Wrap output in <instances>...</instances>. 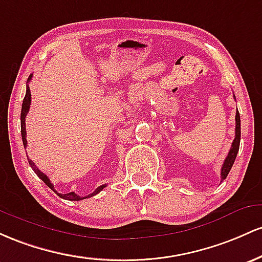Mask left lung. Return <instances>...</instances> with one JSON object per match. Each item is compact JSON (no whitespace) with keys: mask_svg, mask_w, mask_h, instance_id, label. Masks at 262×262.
I'll list each match as a JSON object with an SVG mask.
<instances>
[{"mask_svg":"<svg viewBox=\"0 0 262 262\" xmlns=\"http://www.w3.org/2000/svg\"><path fill=\"white\" fill-rule=\"evenodd\" d=\"M235 98V96H234ZM235 139L231 143L230 151H229L228 156H226L224 163H223L222 167V181L228 177L229 172H230L231 167H233L235 158H236L237 152H239V146H240V135H242V131H240V114L239 111H236V115H235Z\"/></svg>","mask_w":262,"mask_h":262,"instance_id":"1","label":"left lung"}]
</instances>
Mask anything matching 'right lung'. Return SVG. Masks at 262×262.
<instances>
[{"mask_svg": "<svg viewBox=\"0 0 262 262\" xmlns=\"http://www.w3.org/2000/svg\"><path fill=\"white\" fill-rule=\"evenodd\" d=\"M31 79H32V74L29 75L27 83H29V81H31ZM29 106H31V90H29V85L27 84V90H26V96H25V99H23V104H22V111H20V134H22V141H23V145H25V147H27V134H26V116H27V114H28V111H29ZM28 162H29V166L32 167V169H33L34 172H36V174H37L38 177H39L40 179H42V181L44 182V183L47 184V186L51 188L52 190H54V192L57 193V194L59 195L60 198L68 199V201H81V199L90 198V196L98 194V193L101 192V190L104 189L105 187H106V184H102V186H100V187L96 188L95 192H93L92 194H89V195H86V196H80V195H78V194H76V193H74V192L67 193V194H61V193H58L57 190L54 189V186H53V184L51 183V181H49V178L47 177V176L44 174L43 172H40V170L37 168L36 164L32 162L31 160H28Z\"/></svg>", "mask_w": 262, "mask_h": 262, "instance_id": "right-lung-1", "label": "right lung"}]
</instances>
